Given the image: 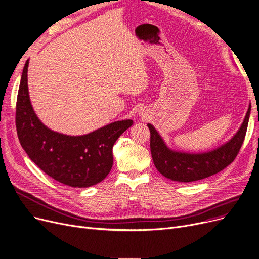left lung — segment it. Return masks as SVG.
I'll return each instance as SVG.
<instances>
[{
	"label": "left lung",
	"instance_id": "left-lung-1",
	"mask_svg": "<svg viewBox=\"0 0 259 259\" xmlns=\"http://www.w3.org/2000/svg\"><path fill=\"white\" fill-rule=\"evenodd\" d=\"M250 111L251 105H249L244 122L229 142L203 154L180 153L169 149L156 128L148 123L147 126L150 131V153L156 168L165 178L184 183L199 181L222 171L234 161L244 143Z\"/></svg>",
	"mask_w": 259,
	"mask_h": 259
}]
</instances>
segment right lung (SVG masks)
<instances>
[{"instance_id": "add662e5", "label": "right lung", "mask_w": 259, "mask_h": 259, "mask_svg": "<svg viewBox=\"0 0 259 259\" xmlns=\"http://www.w3.org/2000/svg\"><path fill=\"white\" fill-rule=\"evenodd\" d=\"M29 60L19 88L15 125L28 157L55 181L71 187H90L101 182L113 166V146L133 124L116 121L83 136H67L45 126L35 115L28 92Z\"/></svg>"}]
</instances>
